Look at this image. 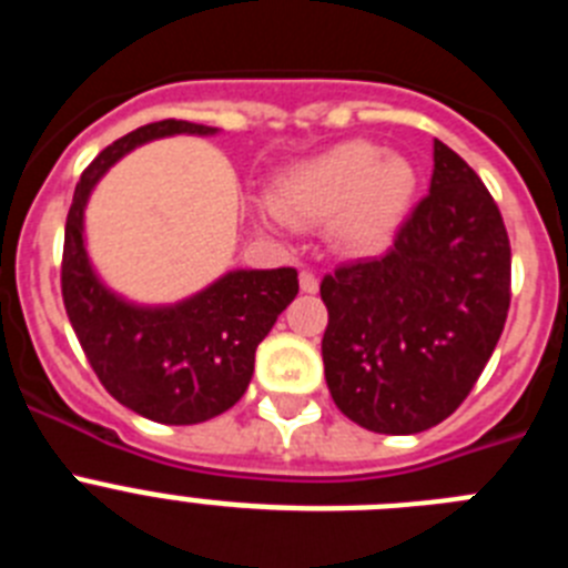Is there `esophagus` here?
Masks as SVG:
<instances>
[{
	"label": "esophagus",
	"mask_w": 568,
	"mask_h": 568,
	"mask_svg": "<svg viewBox=\"0 0 568 568\" xmlns=\"http://www.w3.org/2000/svg\"><path fill=\"white\" fill-rule=\"evenodd\" d=\"M301 293H318V275L315 273H307V270H304V273H301Z\"/></svg>",
	"instance_id": "esophagus-1"
}]
</instances>
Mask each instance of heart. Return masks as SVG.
Instances as JSON below:
<instances>
[{
  "mask_svg": "<svg viewBox=\"0 0 568 568\" xmlns=\"http://www.w3.org/2000/svg\"><path fill=\"white\" fill-rule=\"evenodd\" d=\"M415 187L418 173L404 155L384 153L373 142H344L284 170L267 204L293 227L333 222L341 247L369 253L389 244Z\"/></svg>",
  "mask_w": 568,
  "mask_h": 568,
  "instance_id": "heart-1",
  "label": "heart"
}]
</instances>
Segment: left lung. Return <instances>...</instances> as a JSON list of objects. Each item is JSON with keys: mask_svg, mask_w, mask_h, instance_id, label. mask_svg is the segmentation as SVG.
<instances>
[{"mask_svg": "<svg viewBox=\"0 0 568 568\" xmlns=\"http://www.w3.org/2000/svg\"><path fill=\"white\" fill-rule=\"evenodd\" d=\"M509 281L498 204L435 139L429 195L393 247L321 281L329 313L321 355L335 406L381 435H415L449 418L504 333Z\"/></svg>", "mask_w": 568, "mask_h": 568, "instance_id": "1", "label": "left lung"}]
</instances>
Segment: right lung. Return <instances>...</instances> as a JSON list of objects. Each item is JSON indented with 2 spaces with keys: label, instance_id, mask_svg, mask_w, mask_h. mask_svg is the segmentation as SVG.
Listing matches in <instances>:
<instances>
[{
  "label": "right lung",
  "instance_id": "obj_1",
  "mask_svg": "<svg viewBox=\"0 0 568 568\" xmlns=\"http://www.w3.org/2000/svg\"><path fill=\"white\" fill-rule=\"evenodd\" d=\"M175 133L213 135L207 124H144L104 148L73 193L62 253V298L93 373L119 404L170 426L202 424L247 393L255 349L298 295V273L233 270L170 307H142L110 293L84 250L90 190L124 153Z\"/></svg>",
  "mask_w": 568,
  "mask_h": 568
}]
</instances>
